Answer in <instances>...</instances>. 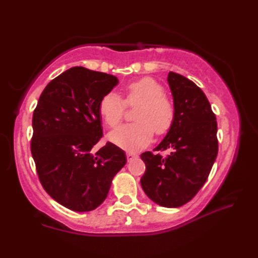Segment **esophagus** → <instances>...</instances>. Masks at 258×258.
<instances>
[{"label": "esophagus", "mask_w": 258, "mask_h": 258, "mask_svg": "<svg viewBox=\"0 0 258 258\" xmlns=\"http://www.w3.org/2000/svg\"><path fill=\"white\" fill-rule=\"evenodd\" d=\"M126 156H127V160H132V158L136 157L138 155H136L135 153H133V152H127V153H126Z\"/></svg>", "instance_id": "obj_1"}]
</instances>
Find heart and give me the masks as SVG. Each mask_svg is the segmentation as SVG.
I'll return each instance as SVG.
<instances>
[{
    "instance_id": "obj_1",
    "label": "heart",
    "mask_w": 258,
    "mask_h": 258,
    "mask_svg": "<svg viewBox=\"0 0 258 258\" xmlns=\"http://www.w3.org/2000/svg\"><path fill=\"white\" fill-rule=\"evenodd\" d=\"M139 105L134 112V123L120 125L112 131L108 139L127 151L141 150L150 144L154 135L166 134L175 119V106L165 95L163 85L152 78L132 82L125 89V98L111 92L102 97L98 112L109 127L123 119L125 108Z\"/></svg>"
}]
</instances>
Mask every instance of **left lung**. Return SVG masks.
<instances>
[{
    "mask_svg": "<svg viewBox=\"0 0 258 258\" xmlns=\"http://www.w3.org/2000/svg\"><path fill=\"white\" fill-rule=\"evenodd\" d=\"M175 119L171 130L154 151L169 150L171 154L145 152L141 158L145 173L142 188L163 207H179L199 193L210 175L218 152L217 123L206 95L194 82L169 72Z\"/></svg>",
    "mask_w": 258,
    "mask_h": 258,
    "instance_id": "1",
    "label": "left lung"
}]
</instances>
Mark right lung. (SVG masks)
<instances>
[{
	"mask_svg": "<svg viewBox=\"0 0 258 258\" xmlns=\"http://www.w3.org/2000/svg\"><path fill=\"white\" fill-rule=\"evenodd\" d=\"M117 84L111 74L75 67L52 80L38 98L32 156L43 188L69 210L100 206L126 164L124 151L109 142L92 152L103 136L98 104Z\"/></svg>",
	"mask_w": 258,
	"mask_h": 258,
	"instance_id": "obj_1",
	"label": "right lung"
}]
</instances>
